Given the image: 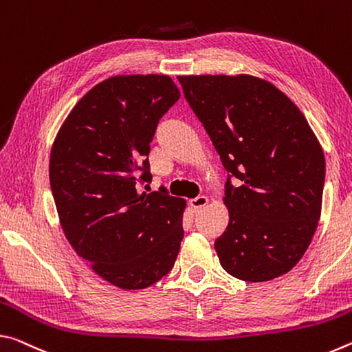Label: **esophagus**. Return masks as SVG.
<instances>
[{
  "label": "esophagus",
  "instance_id": "34e87169",
  "mask_svg": "<svg viewBox=\"0 0 352 352\" xmlns=\"http://www.w3.org/2000/svg\"><path fill=\"white\" fill-rule=\"evenodd\" d=\"M207 203H209V198L204 197V195H201V197H197L195 199L190 201V206H192L195 210H199L203 209L204 206H207Z\"/></svg>",
  "mask_w": 352,
  "mask_h": 352
}]
</instances>
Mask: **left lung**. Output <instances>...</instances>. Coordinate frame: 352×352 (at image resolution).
Returning a JSON list of instances; mask_svg holds the SVG:
<instances>
[{"label":"left lung","instance_id":"8db88e82","mask_svg":"<svg viewBox=\"0 0 352 352\" xmlns=\"http://www.w3.org/2000/svg\"><path fill=\"white\" fill-rule=\"evenodd\" d=\"M177 79L229 173V224L215 240L221 267L246 282L289 273L312 241L324 188V154L307 120L263 79Z\"/></svg>","mask_w":352,"mask_h":352}]
</instances>
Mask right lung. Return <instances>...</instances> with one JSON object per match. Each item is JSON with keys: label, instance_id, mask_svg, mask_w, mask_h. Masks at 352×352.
<instances>
[{"label": "right lung", "instance_id": "add662e5", "mask_svg": "<svg viewBox=\"0 0 352 352\" xmlns=\"http://www.w3.org/2000/svg\"><path fill=\"white\" fill-rule=\"evenodd\" d=\"M179 96L165 74L109 78L80 98L51 149L50 184L65 237L120 289L155 284L179 252L186 201L165 187L140 193L153 177L149 143Z\"/></svg>", "mask_w": 352, "mask_h": 352}]
</instances>
